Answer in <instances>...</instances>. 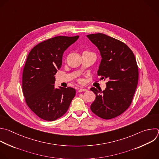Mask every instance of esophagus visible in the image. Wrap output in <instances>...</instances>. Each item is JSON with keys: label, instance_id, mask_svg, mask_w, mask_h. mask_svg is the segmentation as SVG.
Listing matches in <instances>:
<instances>
[{"label": "esophagus", "instance_id": "1", "mask_svg": "<svg viewBox=\"0 0 159 159\" xmlns=\"http://www.w3.org/2000/svg\"><path fill=\"white\" fill-rule=\"evenodd\" d=\"M87 90L86 89H79L78 90L79 92H87Z\"/></svg>", "mask_w": 159, "mask_h": 159}]
</instances>
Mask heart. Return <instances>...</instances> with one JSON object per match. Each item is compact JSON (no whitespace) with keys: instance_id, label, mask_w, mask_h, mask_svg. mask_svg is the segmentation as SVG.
I'll list each match as a JSON object with an SVG mask.
<instances>
[{"instance_id":"obj_1","label":"heart","mask_w":159,"mask_h":159,"mask_svg":"<svg viewBox=\"0 0 159 159\" xmlns=\"http://www.w3.org/2000/svg\"><path fill=\"white\" fill-rule=\"evenodd\" d=\"M86 52H89V51H84L83 53H86ZM80 83H81V80H79V81Z\"/></svg>"}]
</instances>
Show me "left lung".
I'll return each mask as SVG.
<instances>
[{
    "instance_id": "left-lung-1",
    "label": "left lung",
    "mask_w": 159,
    "mask_h": 159,
    "mask_svg": "<svg viewBox=\"0 0 159 159\" xmlns=\"http://www.w3.org/2000/svg\"><path fill=\"white\" fill-rule=\"evenodd\" d=\"M87 37L102 56L97 74L108 80L102 92L90 89L96 95L90 109L102 119H112L124 113L132 102L139 80L136 59L132 50L117 39L100 33Z\"/></svg>"
}]
</instances>
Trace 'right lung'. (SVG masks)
<instances>
[{
  "instance_id": "obj_1",
  "label": "right lung",
  "mask_w": 159,
  "mask_h": 159,
  "mask_svg": "<svg viewBox=\"0 0 159 159\" xmlns=\"http://www.w3.org/2000/svg\"><path fill=\"white\" fill-rule=\"evenodd\" d=\"M79 36H57L35 45L27 56L22 74V91L30 109L40 119L54 121L67 111L75 95L71 87L55 89L54 75L61 67L64 51Z\"/></svg>"
}]
</instances>
